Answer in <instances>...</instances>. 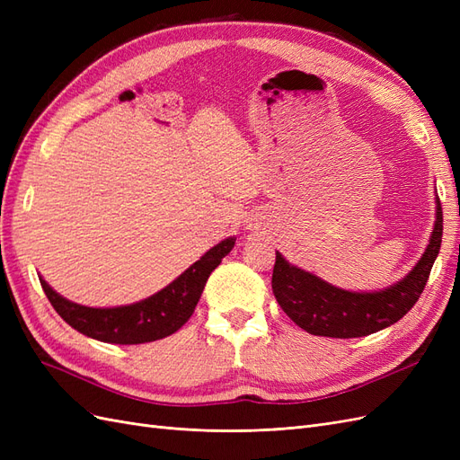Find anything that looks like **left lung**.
Masks as SVG:
<instances>
[{
	"label": "left lung",
	"instance_id": "8db88e82",
	"mask_svg": "<svg viewBox=\"0 0 460 460\" xmlns=\"http://www.w3.org/2000/svg\"><path fill=\"white\" fill-rule=\"evenodd\" d=\"M443 213L436 198L434 230L422 257L399 282L378 291H349L303 270L276 252L272 291L282 311L313 336L363 338L395 324L419 301L439 255Z\"/></svg>",
	"mask_w": 460,
	"mask_h": 460
}]
</instances>
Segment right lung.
<instances>
[{
  "label": "right lung",
  "mask_w": 460,
  "mask_h": 460,
  "mask_svg": "<svg viewBox=\"0 0 460 460\" xmlns=\"http://www.w3.org/2000/svg\"><path fill=\"white\" fill-rule=\"evenodd\" d=\"M234 243V235L222 240L157 294L120 307H86L59 296L41 276L40 284L53 309L68 326L84 336L119 345L147 343L171 336L188 323L203 294L207 278L232 252Z\"/></svg>",
  "instance_id": "add662e5"
}]
</instances>
